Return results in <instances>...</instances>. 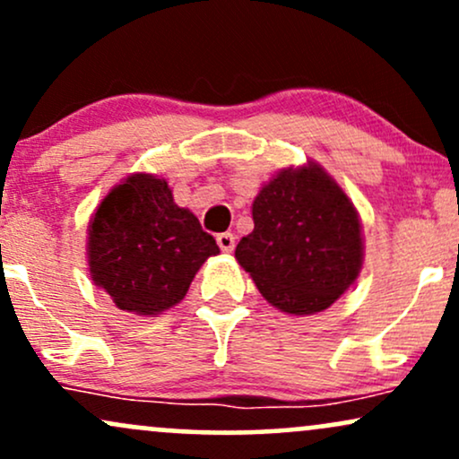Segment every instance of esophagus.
<instances>
[{"label": "esophagus", "instance_id": "34e87169", "mask_svg": "<svg viewBox=\"0 0 459 459\" xmlns=\"http://www.w3.org/2000/svg\"><path fill=\"white\" fill-rule=\"evenodd\" d=\"M218 246L222 252H233L235 250V235L233 233H220Z\"/></svg>", "mask_w": 459, "mask_h": 459}]
</instances>
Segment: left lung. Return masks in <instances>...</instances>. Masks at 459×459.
<instances>
[{"mask_svg":"<svg viewBox=\"0 0 459 459\" xmlns=\"http://www.w3.org/2000/svg\"><path fill=\"white\" fill-rule=\"evenodd\" d=\"M255 230L235 259L263 298L289 315L325 310L362 267L360 220L345 192L317 163L282 170L252 204Z\"/></svg>","mask_w":459,"mask_h":459,"instance_id":"1","label":"left lung"}]
</instances>
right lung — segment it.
I'll return each mask as SVG.
<instances>
[{"mask_svg":"<svg viewBox=\"0 0 459 459\" xmlns=\"http://www.w3.org/2000/svg\"><path fill=\"white\" fill-rule=\"evenodd\" d=\"M218 252L213 235L152 175H134L114 187L88 233L94 284L135 315H160L181 302L200 265Z\"/></svg>","mask_w":459,"mask_h":459,"instance_id":"obj_1","label":"right lung"}]
</instances>
